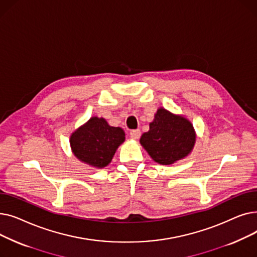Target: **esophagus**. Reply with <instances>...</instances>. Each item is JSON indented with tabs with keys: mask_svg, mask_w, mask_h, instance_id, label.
Listing matches in <instances>:
<instances>
[{
	"mask_svg": "<svg viewBox=\"0 0 257 257\" xmlns=\"http://www.w3.org/2000/svg\"><path fill=\"white\" fill-rule=\"evenodd\" d=\"M130 138L133 140H139L141 137V130L140 129H133L130 131Z\"/></svg>",
	"mask_w": 257,
	"mask_h": 257,
	"instance_id": "obj_1",
	"label": "esophagus"
}]
</instances>
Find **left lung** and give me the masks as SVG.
<instances>
[{"mask_svg":"<svg viewBox=\"0 0 257 257\" xmlns=\"http://www.w3.org/2000/svg\"><path fill=\"white\" fill-rule=\"evenodd\" d=\"M196 137L193 125L183 116L159 108L150 130L141 138V144L152 159L160 165H172L190 153Z\"/></svg>","mask_w":257,"mask_h":257,"instance_id":"8db88e82","label":"left lung"}]
</instances>
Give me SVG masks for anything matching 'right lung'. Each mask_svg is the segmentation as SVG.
<instances>
[{
    "mask_svg": "<svg viewBox=\"0 0 257 257\" xmlns=\"http://www.w3.org/2000/svg\"><path fill=\"white\" fill-rule=\"evenodd\" d=\"M125 141V133L119 127H111L104 118L91 117L71 137L75 156L96 168H104L110 161L117 147Z\"/></svg>",
    "mask_w": 257,
    "mask_h": 257,
    "instance_id": "right-lung-1",
    "label": "right lung"
}]
</instances>
